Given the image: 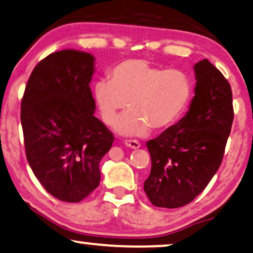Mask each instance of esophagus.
I'll use <instances>...</instances> for the list:
<instances>
[{"instance_id": "obj_1", "label": "esophagus", "mask_w": 253, "mask_h": 253, "mask_svg": "<svg viewBox=\"0 0 253 253\" xmlns=\"http://www.w3.org/2000/svg\"><path fill=\"white\" fill-rule=\"evenodd\" d=\"M124 143L126 144V147L132 148V149H139V148L141 147L140 142L136 140H125Z\"/></svg>"}]
</instances>
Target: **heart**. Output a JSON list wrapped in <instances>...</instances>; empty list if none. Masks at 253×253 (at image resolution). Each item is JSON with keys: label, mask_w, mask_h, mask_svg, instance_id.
Segmentation results:
<instances>
[{"label": "heart", "mask_w": 253, "mask_h": 253, "mask_svg": "<svg viewBox=\"0 0 253 253\" xmlns=\"http://www.w3.org/2000/svg\"><path fill=\"white\" fill-rule=\"evenodd\" d=\"M193 93L187 73L164 69L144 59H127L109 72V81L93 85V97L106 125H112L126 109L129 112L116 123L124 135H143L150 128H170L186 111Z\"/></svg>", "instance_id": "obj_1"}]
</instances>
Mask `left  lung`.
<instances>
[{
    "instance_id": "1",
    "label": "left lung",
    "mask_w": 253,
    "mask_h": 253,
    "mask_svg": "<svg viewBox=\"0 0 253 253\" xmlns=\"http://www.w3.org/2000/svg\"><path fill=\"white\" fill-rule=\"evenodd\" d=\"M195 96L178 124L147 141L151 157L143 190L156 207L190 204L218 168L234 120L230 84L207 59L194 66Z\"/></svg>"
}]
</instances>
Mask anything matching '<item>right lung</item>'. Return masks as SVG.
<instances>
[{
  "label": "right lung",
  "instance_id": "obj_1",
  "mask_svg": "<svg viewBox=\"0 0 253 253\" xmlns=\"http://www.w3.org/2000/svg\"><path fill=\"white\" fill-rule=\"evenodd\" d=\"M95 58L75 49L49 54L32 70L21 105L26 158L56 199L80 203L100 181L99 162L114 136L93 116Z\"/></svg>",
  "mask_w": 253,
  "mask_h": 253
}]
</instances>
